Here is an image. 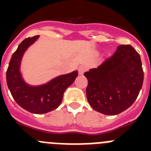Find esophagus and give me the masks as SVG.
<instances>
[{
	"label": "esophagus",
	"instance_id": "34e87169",
	"mask_svg": "<svg viewBox=\"0 0 151 151\" xmlns=\"http://www.w3.org/2000/svg\"><path fill=\"white\" fill-rule=\"evenodd\" d=\"M85 70H86V67H85V66H80V67L78 69V74H79V75H82L84 73H85Z\"/></svg>",
	"mask_w": 151,
	"mask_h": 151
}]
</instances>
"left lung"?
<instances>
[{
	"label": "left lung",
	"mask_w": 151,
	"mask_h": 151,
	"mask_svg": "<svg viewBox=\"0 0 151 151\" xmlns=\"http://www.w3.org/2000/svg\"><path fill=\"white\" fill-rule=\"evenodd\" d=\"M84 76L88 79L89 104L96 111L111 116L133 104L144 81L141 57L129 45L118 46L111 57Z\"/></svg>",
	"instance_id": "obj_1"
}]
</instances>
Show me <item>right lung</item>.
I'll use <instances>...</instances> for the list:
<instances>
[{
	"label": "right lung",
	"mask_w": 151,
	"mask_h": 151,
	"mask_svg": "<svg viewBox=\"0 0 151 151\" xmlns=\"http://www.w3.org/2000/svg\"><path fill=\"white\" fill-rule=\"evenodd\" d=\"M39 37L27 38L19 44L12 55L6 70V84L13 99L24 110L35 114L57 109L62 102L64 91L78 76V71L62 75L39 86H31L22 79L19 71L22 57L26 49Z\"/></svg>",
	"instance_id": "add662e5"
}]
</instances>
